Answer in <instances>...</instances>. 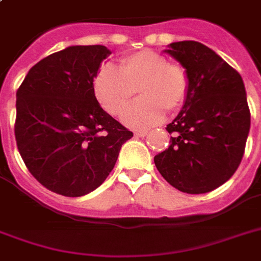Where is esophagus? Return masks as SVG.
<instances>
[{
  "label": "esophagus",
  "instance_id": "34e87169",
  "mask_svg": "<svg viewBox=\"0 0 261 261\" xmlns=\"http://www.w3.org/2000/svg\"><path fill=\"white\" fill-rule=\"evenodd\" d=\"M147 135V131H135V137H146Z\"/></svg>",
  "mask_w": 261,
  "mask_h": 261
}]
</instances>
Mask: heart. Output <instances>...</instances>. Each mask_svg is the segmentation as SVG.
<instances>
[{
	"instance_id": "b5f03b06",
	"label": "heart",
	"mask_w": 261,
	"mask_h": 261,
	"mask_svg": "<svg viewBox=\"0 0 261 261\" xmlns=\"http://www.w3.org/2000/svg\"><path fill=\"white\" fill-rule=\"evenodd\" d=\"M96 98L108 114L119 116L133 101L138 89L141 100L124 114V123L133 128H146L164 119V110L181 108L188 93L184 67L168 62L160 53L142 50L120 61L119 70L104 65L93 80Z\"/></svg>"
}]
</instances>
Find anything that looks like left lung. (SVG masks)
I'll return each instance as SVG.
<instances>
[{
	"label": "left lung",
	"mask_w": 261,
	"mask_h": 261,
	"mask_svg": "<svg viewBox=\"0 0 261 261\" xmlns=\"http://www.w3.org/2000/svg\"><path fill=\"white\" fill-rule=\"evenodd\" d=\"M168 48L186 69L188 93L167 126L171 145L154 164L178 191L206 194L226 182L243 160L251 127L245 87L239 71L202 43L174 42Z\"/></svg>",
	"instance_id": "obj_1"
}]
</instances>
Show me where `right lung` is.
<instances>
[{"mask_svg": "<svg viewBox=\"0 0 261 261\" xmlns=\"http://www.w3.org/2000/svg\"><path fill=\"white\" fill-rule=\"evenodd\" d=\"M110 54L98 44L67 47L31 67L17 89V149L55 194L75 198L101 186L133 137L94 96V75Z\"/></svg>", "mask_w": 261, "mask_h": 261, "instance_id": "obj_1", "label": "right lung"}]
</instances>
